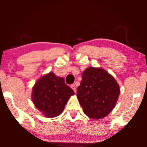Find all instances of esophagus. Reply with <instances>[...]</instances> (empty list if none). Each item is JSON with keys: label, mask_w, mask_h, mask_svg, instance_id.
<instances>
[{"label": "esophagus", "mask_w": 147, "mask_h": 147, "mask_svg": "<svg viewBox=\"0 0 147 147\" xmlns=\"http://www.w3.org/2000/svg\"><path fill=\"white\" fill-rule=\"evenodd\" d=\"M71 88H72V90H73L74 92H76V86L75 84H71Z\"/></svg>", "instance_id": "esophagus-1"}]
</instances>
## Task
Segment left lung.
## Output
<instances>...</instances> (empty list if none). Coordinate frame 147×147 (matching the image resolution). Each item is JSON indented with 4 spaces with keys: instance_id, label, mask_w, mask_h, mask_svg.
Masks as SVG:
<instances>
[{
    "instance_id": "left-lung-1",
    "label": "left lung",
    "mask_w": 147,
    "mask_h": 147,
    "mask_svg": "<svg viewBox=\"0 0 147 147\" xmlns=\"http://www.w3.org/2000/svg\"><path fill=\"white\" fill-rule=\"evenodd\" d=\"M119 94L117 82L104 69L90 67L82 74L77 97L88 117L100 119L107 116L115 107Z\"/></svg>"
}]
</instances>
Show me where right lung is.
<instances>
[{"label":"right lung","mask_w":147,"mask_h":147,"mask_svg":"<svg viewBox=\"0 0 147 147\" xmlns=\"http://www.w3.org/2000/svg\"><path fill=\"white\" fill-rule=\"evenodd\" d=\"M74 94V90L65 83L63 78L50 72L35 83L32 100L44 116L53 118L61 114L69 97Z\"/></svg>","instance_id":"add662e5"}]
</instances>
